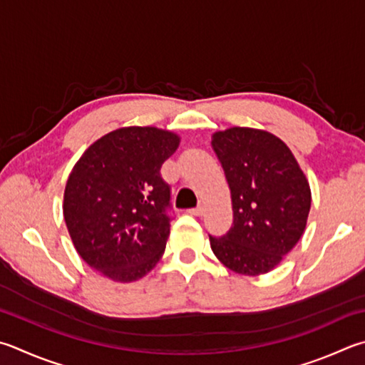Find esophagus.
<instances>
[{
	"instance_id": "obj_1",
	"label": "esophagus",
	"mask_w": 365,
	"mask_h": 365,
	"mask_svg": "<svg viewBox=\"0 0 365 365\" xmlns=\"http://www.w3.org/2000/svg\"><path fill=\"white\" fill-rule=\"evenodd\" d=\"M204 210H205V207L202 204H200L197 205V207H195V209H190V214L191 215H197V217H201L202 214H204Z\"/></svg>"
}]
</instances>
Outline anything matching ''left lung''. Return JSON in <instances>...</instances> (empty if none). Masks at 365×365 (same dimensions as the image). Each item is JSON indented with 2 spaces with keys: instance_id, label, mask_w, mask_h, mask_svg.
Here are the masks:
<instances>
[{
  "instance_id": "left-lung-1",
  "label": "left lung",
  "mask_w": 365,
  "mask_h": 365,
  "mask_svg": "<svg viewBox=\"0 0 365 365\" xmlns=\"http://www.w3.org/2000/svg\"><path fill=\"white\" fill-rule=\"evenodd\" d=\"M231 191L233 227L209 236L225 267L244 276L264 274L281 263L307 228L311 190L292 151L262 129L230 128L212 135Z\"/></svg>"
}]
</instances>
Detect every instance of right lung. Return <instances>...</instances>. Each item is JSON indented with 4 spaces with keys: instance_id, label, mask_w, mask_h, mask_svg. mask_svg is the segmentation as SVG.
Wrapping results in <instances>:
<instances>
[{
    "instance_id": "obj_1",
    "label": "right lung",
    "mask_w": 365,
    "mask_h": 365,
    "mask_svg": "<svg viewBox=\"0 0 365 365\" xmlns=\"http://www.w3.org/2000/svg\"><path fill=\"white\" fill-rule=\"evenodd\" d=\"M180 137L130 125L96 140L70 172L63 218L76 252L115 282H134L156 267L170 233V188L161 165Z\"/></svg>"
}]
</instances>
